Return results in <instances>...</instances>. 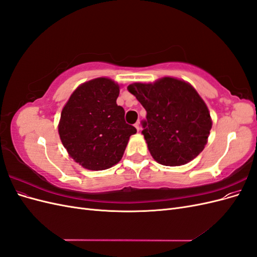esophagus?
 <instances>
[{"mask_svg":"<svg viewBox=\"0 0 257 257\" xmlns=\"http://www.w3.org/2000/svg\"><path fill=\"white\" fill-rule=\"evenodd\" d=\"M134 125H135V127H136V130H137V131L141 130V125H139V122H136V123L134 124Z\"/></svg>","mask_w":257,"mask_h":257,"instance_id":"34e87169","label":"esophagus"}]
</instances>
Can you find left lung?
Instances as JSON below:
<instances>
[{
    "label": "left lung",
    "instance_id": "1",
    "mask_svg": "<svg viewBox=\"0 0 257 257\" xmlns=\"http://www.w3.org/2000/svg\"><path fill=\"white\" fill-rule=\"evenodd\" d=\"M127 90L147 111L142 133L158 163L184 165L204 150L212 121L190 83L164 77L153 83H132Z\"/></svg>",
    "mask_w": 257,
    "mask_h": 257
}]
</instances>
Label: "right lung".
<instances>
[{
	"label": "right lung",
	"instance_id": "right-lung-1",
	"mask_svg": "<svg viewBox=\"0 0 257 257\" xmlns=\"http://www.w3.org/2000/svg\"><path fill=\"white\" fill-rule=\"evenodd\" d=\"M120 87L96 78L77 88L61 112L59 135L69 157L90 170L110 168L122 157L136 128L116 105Z\"/></svg>",
	"mask_w": 257,
	"mask_h": 257
}]
</instances>
